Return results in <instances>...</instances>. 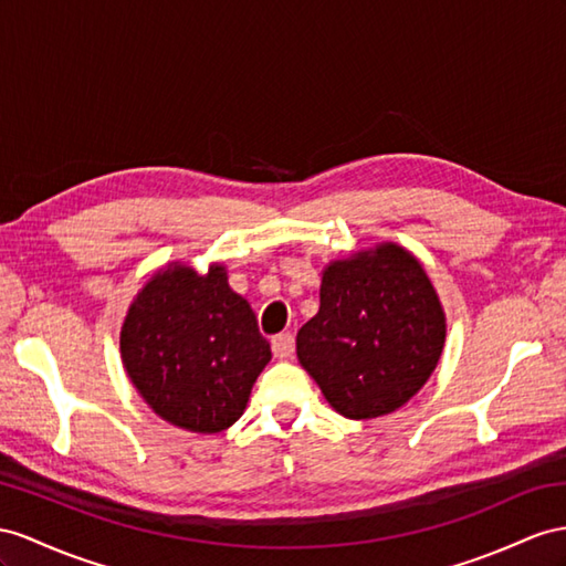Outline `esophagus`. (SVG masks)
Listing matches in <instances>:
<instances>
[{"instance_id": "34e87169", "label": "esophagus", "mask_w": 566, "mask_h": 566, "mask_svg": "<svg viewBox=\"0 0 566 566\" xmlns=\"http://www.w3.org/2000/svg\"><path fill=\"white\" fill-rule=\"evenodd\" d=\"M294 349H296V344H294L292 335H277V337L272 339V354H274V358H280V360L292 358Z\"/></svg>"}]
</instances>
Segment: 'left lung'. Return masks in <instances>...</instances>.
Returning a JSON list of instances; mask_svg holds the SVG:
<instances>
[{"label":"left lung","mask_w":566,"mask_h":566,"mask_svg":"<svg viewBox=\"0 0 566 566\" xmlns=\"http://www.w3.org/2000/svg\"><path fill=\"white\" fill-rule=\"evenodd\" d=\"M447 317L421 260L395 241L332 260L296 356L352 421L395 413L438 368Z\"/></svg>","instance_id":"1"}]
</instances>
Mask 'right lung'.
<instances>
[{"mask_svg": "<svg viewBox=\"0 0 566 566\" xmlns=\"http://www.w3.org/2000/svg\"><path fill=\"white\" fill-rule=\"evenodd\" d=\"M119 352L143 401L169 426L200 434L239 421L272 358L224 263L200 274L179 260L153 272L132 301Z\"/></svg>", "mask_w": 566, "mask_h": 566, "instance_id": "right-lung-1", "label": "right lung"}]
</instances>
